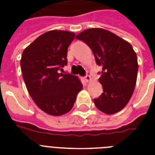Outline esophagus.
Instances as JSON below:
<instances>
[{"instance_id":"esophagus-1","label":"esophagus","mask_w":155,"mask_h":155,"mask_svg":"<svg viewBox=\"0 0 155 155\" xmlns=\"http://www.w3.org/2000/svg\"><path fill=\"white\" fill-rule=\"evenodd\" d=\"M84 80L85 82L87 83V82H89L90 80H91V77H90V75H85L84 77Z\"/></svg>"}]
</instances>
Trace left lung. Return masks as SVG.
<instances>
[{
  "instance_id": "1",
  "label": "left lung",
  "mask_w": 155,
  "mask_h": 155,
  "mask_svg": "<svg viewBox=\"0 0 155 155\" xmlns=\"http://www.w3.org/2000/svg\"><path fill=\"white\" fill-rule=\"evenodd\" d=\"M92 49L102 71L99 82L103 92L94 99L97 108L106 114L124 108L132 97L137 80V54L130 43L101 28H92L76 36Z\"/></svg>"
}]
</instances>
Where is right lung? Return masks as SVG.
Listing matches in <instances>:
<instances>
[{"instance_id":"right-lung-1","label":"right lung","mask_w":155,"mask_h":155,"mask_svg":"<svg viewBox=\"0 0 155 155\" xmlns=\"http://www.w3.org/2000/svg\"><path fill=\"white\" fill-rule=\"evenodd\" d=\"M73 32L51 30L40 35L22 52L21 68L30 97L39 108L61 116L72 108L83 85L79 78L59 71L68 64Z\"/></svg>"}]
</instances>
